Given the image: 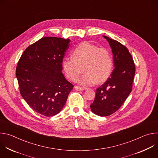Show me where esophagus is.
Here are the masks:
<instances>
[{"label":"esophagus","instance_id":"esophagus-1","mask_svg":"<svg viewBox=\"0 0 158 158\" xmlns=\"http://www.w3.org/2000/svg\"><path fill=\"white\" fill-rule=\"evenodd\" d=\"M74 89L76 90V91H81L84 90V88H82L81 87H79V86H75Z\"/></svg>","mask_w":158,"mask_h":158}]
</instances>
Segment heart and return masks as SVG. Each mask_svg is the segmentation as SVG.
<instances>
[{"label": "heart", "instance_id": "b5f03b06", "mask_svg": "<svg viewBox=\"0 0 158 158\" xmlns=\"http://www.w3.org/2000/svg\"><path fill=\"white\" fill-rule=\"evenodd\" d=\"M72 55L73 57H65L62 61L64 73L72 81L77 79L82 65L84 73L77 82L84 86L104 82L112 72L113 60L110 53L106 49L84 42L74 49Z\"/></svg>", "mask_w": 158, "mask_h": 158}]
</instances>
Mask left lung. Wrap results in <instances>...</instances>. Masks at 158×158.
I'll use <instances>...</instances> for the list:
<instances>
[{
    "label": "left lung",
    "mask_w": 158,
    "mask_h": 158,
    "mask_svg": "<svg viewBox=\"0 0 158 158\" xmlns=\"http://www.w3.org/2000/svg\"><path fill=\"white\" fill-rule=\"evenodd\" d=\"M109 42L113 56L114 69L107 80L96 91L90 105L93 113L107 116L118 110L132 91L135 65L128 49L120 42L102 35Z\"/></svg>",
    "instance_id": "8db88e82"
}]
</instances>
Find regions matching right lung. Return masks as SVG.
I'll return each instance as SVG.
<instances>
[{
	"mask_svg": "<svg viewBox=\"0 0 158 158\" xmlns=\"http://www.w3.org/2000/svg\"><path fill=\"white\" fill-rule=\"evenodd\" d=\"M71 40L45 37L29 46L16 68L20 93L28 105L49 117L64 107L74 85L62 73V61Z\"/></svg>",
	"mask_w": 158,
	"mask_h": 158,
	"instance_id": "add662e5",
	"label": "right lung"
}]
</instances>
